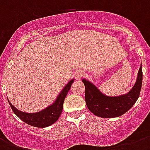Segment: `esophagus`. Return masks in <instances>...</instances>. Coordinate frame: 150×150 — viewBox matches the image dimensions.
<instances>
[{
	"label": "esophagus",
	"mask_w": 150,
	"mask_h": 150,
	"mask_svg": "<svg viewBox=\"0 0 150 150\" xmlns=\"http://www.w3.org/2000/svg\"><path fill=\"white\" fill-rule=\"evenodd\" d=\"M82 75H83V73H82L81 71H75V79L79 80Z\"/></svg>",
	"instance_id": "34e87169"
}]
</instances>
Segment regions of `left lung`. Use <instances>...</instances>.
<instances>
[{
  "mask_svg": "<svg viewBox=\"0 0 150 150\" xmlns=\"http://www.w3.org/2000/svg\"><path fill=\"white\" fill-rule=\"evenodd\" d=\"M82 81L86 89V103L90 112L100 117H117L128 111L139 96L142 82V64L132 89L128 93L121 96H106L91 82L86 79H83Z\"/></svg>",
  "mask_w": 150,
  "mask_h": 150,
  "instance_id": "left-lung-1",
  "label": "left lung"
}]
</instances>
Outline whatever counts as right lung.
Segmentation results:
<instances>
[{"label": "right lung", "mask_w": 150, "mask_h": 150, "mask_svg": "<svg viewBox=\"0 0 150 150\" xmlns=\"http://www.w3.org/2000/svg\"><path fill=\"white\" fill-rule=\"evenodd\" d=\"M73 82L74 79H71L66 84L65 86L64 87V89L59 93L56 100L51 105L36 113H26V112L20 111L19 110H18L11 103L8 99V103L13 112L22 121L36 128H46L55 123L60 117V115L63 110L64 100L65 99L68 91L70 90Z\"/></svg>", "instance_id": "right-lung-1"}]
</instances>
